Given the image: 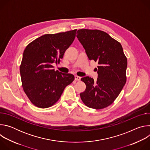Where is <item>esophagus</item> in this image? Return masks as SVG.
I'll list each match as a JSON object with an SVG mask.
<instances>
[{
    "mask_svg": "<svg viewBox=\"0 0 150 150\" xmlns=\"http://www.w3.org/2000/svg\"><path fill=\"white\" fill-rule=\"evenodd\" d=\"M75 79L76 80V81H80L81 80V77L80 76H77V75H75Z\"/></svg>",
    "mask_w": 150,
    "mask_h": 150,
    "instance_id": "obj_1",
    "label": "esophagus"
}]
</instances>
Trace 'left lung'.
I'll return each instance as SVG.
<instances>
[{"label": "left lung", "mask_w": 150, "mask_h": 150, "mask_svg": "<svg viewBox=\"0 0 150 150\" xmlns=\"http://www.w3.org/2000/svg\"><path fill=\"white\" fill-rule=\"evenodd\" d=\"M77 33L88 59L98 64L96 81L89 76L81 78L86 89L80 94L81 98L88 108L104 109L113 103L126 82L127 58L120 42L108 33L88 29Z\"/></svg>", "instance_id": "1"}]
</instances>
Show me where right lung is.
I'll list each match as a JSON object with an SVG mask.
<instances>
[{
  "label": "right lung",
  "instance_id": "1",
  "mask_svg": "<svg viewBox=\"0 0 150 150\" xmlns=\"http://www.w3.org/2000/svg\"><path fill=\"white\" fill-rule=\"evenodd\" d=\"M76 30L45 34L26 47L20 66L23 90L31 102L39 108L54 105L75 76L53 69L73 42Z\"/></svg>",
  "mask_w": 150,
  "mask_h": 150
}]
</instances>
